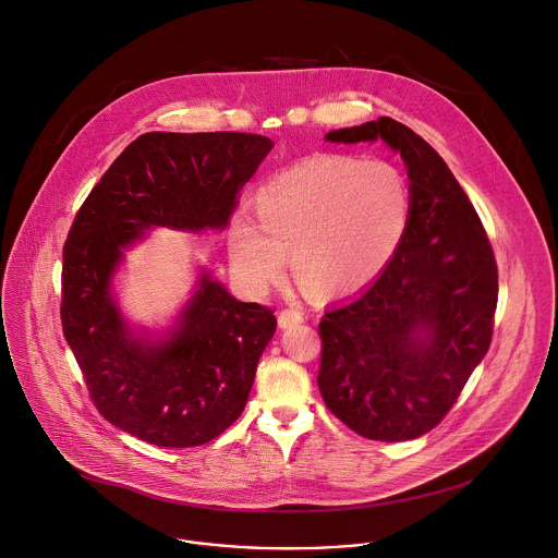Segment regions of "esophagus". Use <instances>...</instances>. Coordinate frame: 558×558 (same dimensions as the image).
Segmentation results:
<instances>
[{
	"instance_id": "34e87169",
	"label": "esophagus",
	"mask_w": 558,
	"mask_h": 558,
	"mask_svg": "<svg viewBox=\"0 0 558 558\" xmlns=\"http://www.w3.org/2000/svg\"><path fill=\"white\" fill-rule=\"evenodd\" d=\"M304 319H306V317H304L302 311H298V308H284V311H280V315H278V326H280V328H291V326L302 324Z\"/></svg>"
}]
</instances>
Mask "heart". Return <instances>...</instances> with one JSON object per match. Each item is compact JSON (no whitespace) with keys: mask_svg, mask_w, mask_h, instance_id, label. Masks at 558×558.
I'll return each instance as SVG.
<instances>
[{"mask_svg":"<svg viewBox=\"0 0 558 558\" xmlns=\"http://www.w3.org/2000/svg\"><path fill=\"white\" fill-rule=\"evenodd\" d=\"M252 204L258 228L239 219L228 232L234 274L263 291L291 256L304 291L341 298L391 263L411 223L413 191L389 160L319 154L276 173Z\"/></svg>","mask_w":558,"mask_h":558,"instance_id":"b5f03b06","label":"heart"}]
</instances>
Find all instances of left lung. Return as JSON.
Instances as JSON below:
<instances>
[{"instance_id": "8db88e82", "label": "left lung", "mask_w": 558, "mask_h": 558, "mask_svg": "<svg viewBox=\"0 0 558 558\" xmlns=\"http://www.w3.org/2000/svg\"><path fill=\"white\" fill-rule=\"evenodd\" d=\"M378 136L407 162L411 223L376 282L319 322L317 385L356 435L409 441L441 424L485 359L498 265L476 208L420 134L391 117L326 134L335 143Z\"/></svg>"}]
</instances>
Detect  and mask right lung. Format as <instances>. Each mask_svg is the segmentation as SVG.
Masks as SVG:
<instances>
[{"label": "right lung", "instance_id": "right-lung-1", "mask_svg": "<svg viewBox=\"0 0 558 558\" xmlns=\"http://www.w3.org/2000/svg\"><path fill=\"white\" fill-rule=\"evenodd\" d=\"M274 143L247 132H147L80 206L62 247L60 322L88 396L112 426L160 448L213 441L243 413L276 332L269 306L234 300L202 276L169 341L130 337L110 276L151 226L223 228L239 189Z\"/></svg>", "mask_w": 558, "mask_h": 558}]
</instances>
